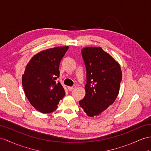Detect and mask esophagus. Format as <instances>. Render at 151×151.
Segmentation results:
<instances>
[{
  "label": "esophagus",
  "mask_w": 151,
  "mask_h": 151,
  "mask_svg": "<svg viewBox=\"0 0 151 151\" xmlns=\"http://www.w3.org/2000/svg\"><path fill=\"white\" fill-rule=\"evenodd\" d=\"M76 88V86L75 85H73V86H68V89L69 91H72V90H74Z\"/></svg>",
  "instance_id": "1"
}]
</instances>
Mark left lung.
<instances>
[{
    "label": "left lung",
    "instance_id": "1",
    "mask_svg": "<svg viewBox=\"0 0 151 151\" xmlns=\"http://www.w3.org/2000/svg\"><path fill=\"white\" fill-rule=\"evenodd\" d=\"M81 54L86 70V95L79 103L92 117L115 101L122 74L119 64L101 47L83 48Z\"/></svg>",
    "mask_w": 151,
    "mask_h": 151
}]
</instances>
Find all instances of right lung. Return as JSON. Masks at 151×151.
<instances>
[{
	"label": "right lung",
	"mask_w": 151,
	"mask_h": 151,
	"mask_svg": "<svg viewBox=\"0 0 151 151\" xmlns=\"http://www.w3.org/2000/svg\"><path fill=\"white\" fill-rule=\"evenodd\" d=\"M68 46L41 51L33 56L26 66L22 83L25 95L31 105L43 113L58 108L65 92L56 79L60 76V62Z\"/></svg>",
	"instance_id": "1"
}]
</instances>
